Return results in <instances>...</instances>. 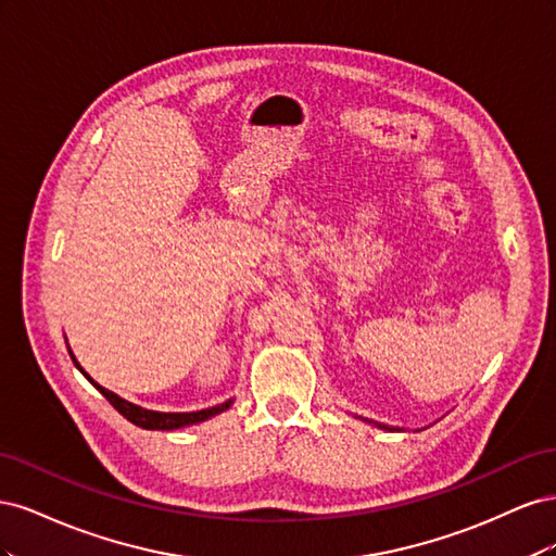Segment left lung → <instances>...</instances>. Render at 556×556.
Segmentation results:
<instances>
[{
	"mask_svg": "<svg viewBox=\"0 0 556 556\" xmlns=\"http://www.w3.org/2000/svg\"><path fill=\"white\" fill-rule=\"evenodd\" d=\"M364 419V417H362ZM364 422H368V419H364ZM378 429H387V431H399V429H394V427H387V425H380V422H374Z\"/></svg>",
	"mask_w": 556,
	"mask_h": 556,
	"instance_id": "1",
	"label": "left lung"
}]
</instances>
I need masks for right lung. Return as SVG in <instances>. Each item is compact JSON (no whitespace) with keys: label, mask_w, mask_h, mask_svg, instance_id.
<instances>
[{"label":"right lung","mask_w":556,"mask_h":556,"mask_svg":"<svg viewBox=\"0 0 556 556\" xmlns=\"http://www.w3.org/2000/svg\"><path fill=\"white\" fill-rule=\"evenodd\" d=\"M70 355H72V359H74V364H76L78 371H80L83 376H86V378L97 387V390L102 392V394L109 399L111 406H113L117 413H121L123 417H127L131 425H137V427H141V429H150V431H172V429L192 427V425L206 422V419H211V417H215V415L225 413V410L231 406V403H233V399H227L225 403H217V406H213V408L192 410V413H160V410H148V408L137 406V403L125 401L123 396H117L115 392L106 390V387H102L99 382H94V380L86 374V368H83V366L78 364V359L74 357L72 348H70Z\"/></svg>","instance_id":"obj_1"}]
</instances>
